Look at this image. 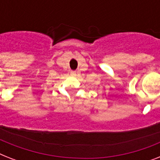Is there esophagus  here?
<instances>
[{
  "instance_id": "1",
  "label": "esophagus",
  "mask_w": 160,
  "mask_h": 160,
  "mask_svg": "<svg viewBox=\"0 0 160 160\" xmlns=\"http://www.w3.org/2000/svg\"><path fill=\"white\" fill-rule=\"evenodd\" d=\"M70 75H72V76H75V75H76V72H75V71H71V72H70Z\"/></svg>"
}]
</instances>
